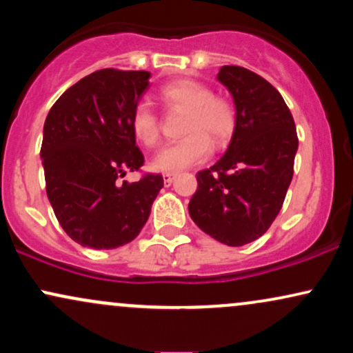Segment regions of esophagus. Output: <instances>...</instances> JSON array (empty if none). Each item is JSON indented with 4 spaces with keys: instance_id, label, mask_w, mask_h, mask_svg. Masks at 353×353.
Listing matches in <instances>:
<instances>
[{
    "instance_id": "1",
    "label": "esophagus",
    "mask_w": 353,
    "mask_h": 353,
    "mask_svg": "<svg viewBox=\"0 0 353 353\" xmlns=\"http://www.w3.org/2000/svg\"><path fill=\"white\" fill-rule=\"evenodd\" d=\"M174 177H176V174H174V172H164V174H163L164 184H165V185H171L172 181H174Z\"/></svg>"
}]
</instances>
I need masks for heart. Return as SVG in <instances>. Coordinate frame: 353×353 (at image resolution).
Here are the masks:
<instances>
[{"instance_id":"obj_1","label":"heart","mask_w":353,"mask_h":353,"mask_svg":"<svg viewBox=\"0 0 353 353\" xmlns=\"http://www.w3.org/2000/svg\"><path fill=\"white\" fill-rule=\"evenodd\" d=\"M161 98L169 106L184 109V137L168 144L154 156L157 171H181L201 163L214 144H225L236 128V109L229 99L216 96L208 84L194 79H177L161 89ZM131 128L137 139L148 148L159 143V119L152 108L139 103L131 114Z\"/></svg>"}]
</instances>
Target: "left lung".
<instances>
[{
	"label": "left lung",
	"mask_w": 353,
	"mask_h": 353,
	"mask_svg": "<svg viewBox=\"0 0 353 353\" xmlns=\"http://www.w3.org/2000/svg\"><path fill=\"white\" fill-rule=\"evenodd\" d=\"M217 79L234 99L236 128L224 156L197 172L189 216L212 239L241 247L265 234L282 209L299 139L269 81L241 66H222Z\"/></svg>",
	"instance_id": "8db88e82"
}]
</instances>
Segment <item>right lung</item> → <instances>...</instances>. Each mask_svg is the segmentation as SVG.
Masks as SVG:
<instances>
[{"instance_id": "right-lung-1", "label": "right lung", "mask_w": 353, "mask_h": 353, "mask_svg": "<svg viewBox=\"0 0 353 353\" xmlns=\"http://www.w3.org/2000/svg\"><path fill=\"white\" fill-rule=\"evenodd\" d=\"M151 72L99 70L78 81L52 104L44 121L41 159L46 194L72 241L116 249L139 236L163 189L161 174L119 182L139 171L131 114Z\"/></svg>"}]
</instances>
